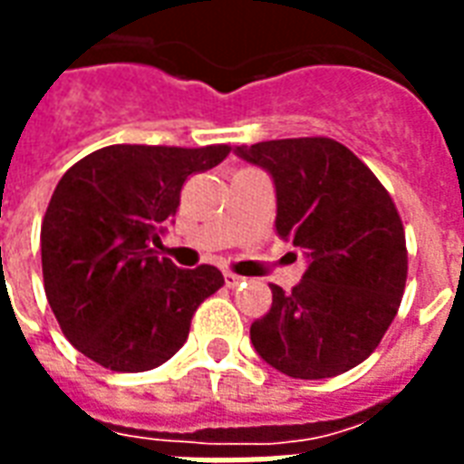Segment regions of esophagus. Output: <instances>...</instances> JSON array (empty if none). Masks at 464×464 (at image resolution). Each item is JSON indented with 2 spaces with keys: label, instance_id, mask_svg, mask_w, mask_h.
Wrapping results in <instances>:
<instances>
[{
  "label": "esophagus",
  "instance_id": "1",
  "mask_svg": "<svg viewBox=\"0 0 464 464\" xmlns=\"http://www.w3.org/2000/svg\"><path fill=\"white\" fill-rule=\"evenodd\" d=\"M223 280H226V285H228V287H236V285L243 283V277L236 276V273H231V270H226V273H223Z\"/></svg>",
  "mask_w": 464,
  "mask_h": 464
}]
</instances>
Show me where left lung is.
Returning <instances> with one entry per match:
<instances>
[{"label":"left lung","instance_id":"1","mask_svg":"<svg viewBox=\"0 0 464 464\" xmlns=\"http://www.w3.org/2000/svg\"><path fill=\"white\" fill-rule=\"evenodd\" d=\"M270 171L277 236L307 253L290 293L250 324V342L277 372L329 379L379 346L406 290L408 250L393 198L349 147L329 137L236 147Z\"/></svg>","mask_w":464,"mask_h":464}]
</instances>
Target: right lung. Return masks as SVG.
I'll use <instances>...</instances> for the list:
<instances>
[{
    "label": "right lung",
    "mask_w": 464,
    "mask_h": 464,
    "mask_svg": "<svg viewBox=\"0 0 464 464\" xmlns=\"http://www.w3.org/2000/svg\"><path fill=\"white\" fill-rule=\"evenodd\" d=\"M228 145H110L61 177L41 221L44 290L71 344L110 372H150L187 342L191 317L223 285L221 270L160 258L162 223L191 174Z\"/></svg>",
    "instance_id": "right-lung-1"
}]
</instances>
